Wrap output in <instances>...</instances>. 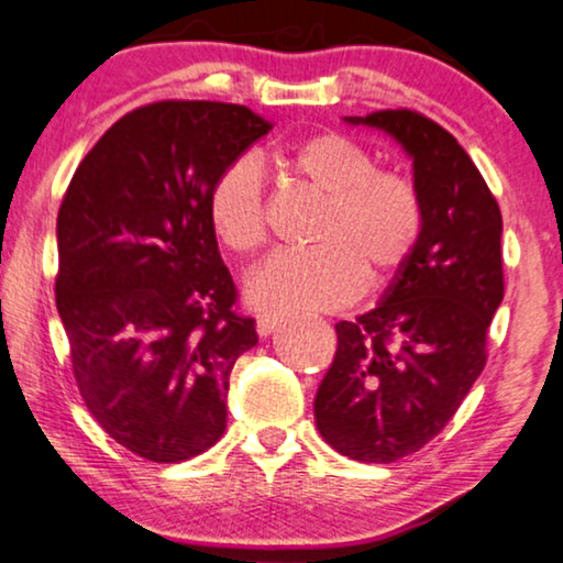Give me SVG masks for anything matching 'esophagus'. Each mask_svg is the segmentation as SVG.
<instances>
[{
	"instance_id": "esophagus-1",
	"label": "esophagus",
	"mask_w": 563,
	"mask_h": 563,
	"mask_svg": "<svg viewBox=\"0 0 563 563\" xmlns=\"http://www.w3.org/2000/svg\"><path fill=\"white\" fill-rule=\"evenodd\" d=\"M283 323V316L278 313H263L257 316V334L260 336H271L275 329H278Z\"/></svg>"
}]
</instances>
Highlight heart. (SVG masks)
I'll use <instances>...</instances> for the list:
<instances>
[{"mask_svg":"<svg viewBox=\"0 0 563 563\" xmlns=\"http://www.w3.org/2000/svg\"><path fill=\"white\" fill-rule=\"evenodd\" d=\"M283 168L321 199L308 252H283L247 280V298L265 311H334L367 285L387 283L423 234V201L413 180L377 170L372 155L339 132L313 134L280 157ZM217 240L236 255L263 247L265 180L244 155L213 178L206 199Z\"/></svg>","mask_w":563,"mask_h":563,"instance_id":"obj_1","label":"heart"}]
</instances>
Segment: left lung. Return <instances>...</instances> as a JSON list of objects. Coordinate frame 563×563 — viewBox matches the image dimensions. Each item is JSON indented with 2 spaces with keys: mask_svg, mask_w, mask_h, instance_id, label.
I'll return each mask as SVG.
<instances>
[{
  "mask_svg": "<svg viewBox=\"0 0 563 563\" xmlns=\"http://www.w3.org/2000/svg\"><path fill=\"white\" fill-rule=\"evenodd\" d=\"M344 120L377 126L413 157L423 234L385 298L336 323L313 413L339 454L390 464L439 437L485 369L505 296L503 213L466 150L429 117L383 109Z\"/></svg>",
  "mask_w": 563,
  "mask_h": 563,
  "instance_id": "left-lung-1",
  "label": "left lung"
}]
</instances>
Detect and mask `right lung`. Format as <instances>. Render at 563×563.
I'll use <instances>...</instances> for the list:
<instances>
[{"label":"right lung","mask_w":563,"mask_h":563,"mask_svg":"<svg viewBox=\"0 0 563 563\" xmlns=\"http://www.w3.org/2000/svg\"><path fill=\"white\" fill-rule=\"evenodd\" d=\"M271 130L240 104L155 101L101 134L63 196L55 303L78 393L147 462H186L227 429L229 375L257 331L206 199Z\"/></svg>","instance_id":"right-lung-1"}]
</instances>
